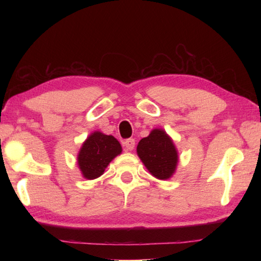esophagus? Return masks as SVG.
Masks as SVG:
<instances>
[{"instance_id": "1", "label": "esophagus", "mask_w": 261, "mask_h": 261, "mask_svg": "<svg viewBox=\"0 0 261 261\" xmlns=\"http://www.w3.org/2000/svg\"><path fill=\"white\" fill-rule=\"evenodd\" d=\"M135 145H136V141H135V139H126L124 142H123V146L125 147V149L126 150H129V151H131V150H134L135 149Z\"/></svg>"}]
</instances>
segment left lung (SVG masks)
<instances>
[{"instance_id": "1", "label": "left lung", "mask_w": 261, "mask_h": 261, "mask_svg": "<svg viewBox=\"0 0 261 261\" xmlns=\"http://www.w3.org/2000/svg\"><path fill=\"white\" fill-rule=\"evenodd\" d=\"M138 157L149 173L157 179L167 180L176 173L178 150L170 136L164 129H152L137 146Z\"/></svg>"}]
</instances>
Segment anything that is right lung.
<instances>
[{"label": "right lung", "instance_id": "right-lung-1", "mask_svg": "<svg viewBox=\"0 0 261 261\" xmlns=\"http://www.w3.org/2000/svg\"><path fill=\"white\" fill-rule=\"evenodd\" d=\"M121 152L120 142L113 136L104 135L101 131L92 132L77 154L82 176L90 180L102 176L109 164Z\"/></svg>", "mask_w": 261, "mask_h": 261}]
</instances>
